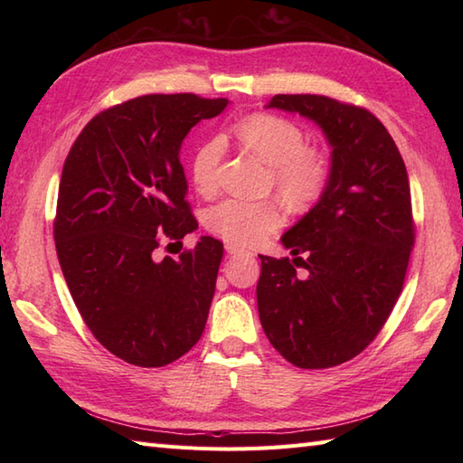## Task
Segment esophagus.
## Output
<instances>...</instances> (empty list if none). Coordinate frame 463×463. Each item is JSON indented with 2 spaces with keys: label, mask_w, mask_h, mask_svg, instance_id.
I'll list each match as a JSON object with an SVG mask.
<instances>
[{
  "label": "esophagus",
  "mask_w": 463,
  "mask_h": 463,
  "mask_svg": "<svg viewBox=\"0 0 463 463\" xmlns=\"http://www.w3.org/2000/svg\"><path fill=\"white\" fill-rule=\"evenodd\" d=\"M226 252L229 254H250L249 250H244L239 244H226Z\"/></svg>",
  "instance_id": "1"
}]
</instances>
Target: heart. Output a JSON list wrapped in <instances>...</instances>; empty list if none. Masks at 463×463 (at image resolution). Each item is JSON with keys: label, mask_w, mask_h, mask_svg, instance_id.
I'll return each mask as SVG.
<instances>
[{"label": "heart", "mask_w": 463, "mask_h": 463, "mask_svg": "<svg viewBox=\"0 0 463 463\" xmlns=\"http://www.w3.org/2000/svg\"><path fill=\"white\" fill-rule=\"evenodd\" d=\"M239 143L269 165L267 184L294 213H304L317 204L328 189L332 166L328 156L317 146H307L302 129L270 113H252L232 127ZM222 161V141L219 137L196 146L191 159V179L194 189L211 196L219 189V169ZM209 231L239 247L262 241L282 224V211L277 201L229 199L209 213Z\"/></svg>", "instance_id": "b5f03b06"}]
</instances>
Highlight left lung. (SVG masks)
Listing matches in <instances>:
<instances>
[{
	"label": "left lung",
	"mask_w": 463,
	"mask_h": 463,
	"mask_svg": "<svg viewBox=\"0 0 463 463\" xmlns=\"http://www.w3.org/2000/svg\"><path fill=\"white\" fill-rule=\"evenodd\" d=\"M267 107L320 127L332 175L322 199L282 234L292 260L260 254L259 317L294 366L332 368L376 338L404 287L414 247L406 165L362 107L324 95H274Z\"/></svg>",
	"instance_id": "8db88e82"
}]
</instances>
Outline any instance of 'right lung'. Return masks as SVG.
Wrapping results in <instances>:
<instances>
[{
  "mask_svg": "<svg viewBox=\"0 0 463 463\" xmlns=\"http://www.w3.org/2000/svg\"><path fill=\"white\" fill-rule=\"evenodd\" d=\"M226 105L193 93L137 97L95 115L65 159L57 259L93 336L133 366H166L203 336L222 242L201 237L179 259H156V249L199 229L181 145Z\"/></svg>",
  "mask_w": 463,
  "mask_h": 463,
  "instance_id": "right-lung-1",
  "label": "right lung"
}]
</instances>
